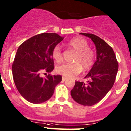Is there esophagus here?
Returning a JSON list of instances; mask_svg holds the SVG:
<instances>
[{
	"label": "esophagus",
	"instance_id": "1",
	"mask_svg": "<svg viewBox=\"0 0 131 131\" xmlns=\"http://www.w3.org/2000/svg\"><path fill=\"white\" fill-rule=\"evenodd\" d=\"M67 79H68V78H67V77H62V80H63V81H64V80H67Z\"/></svg>",
	"mask_w": 131,
	"mask_h": 131
}]
</instances>
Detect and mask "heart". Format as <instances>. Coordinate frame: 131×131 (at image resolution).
Here are the masks:
<instances>
[{"mask_svg": "<svg viewBox=\"0 0 131 131\" xmlns=\"http://www.w3.org/2000/svg\"><path fill=\"white\" fill-rule=\"evenodd\" d=\"M66 45L77 52L73 59L74 63H64L58 66V73L66 77H73L80 73L82 69L86 72L93 68L95 61V53L89 48V43L86 39L82 37H75L68 41ZM52 56L57 63L62 61V53L59 45L53 48Z\"/></svg>", "mask_w": 131, "mask_h": 131, "instance_id": "heart-1", "label": "heart"}]
</instances>
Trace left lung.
Listing matches in <instances>:
<instances>
[{"label":"left lung","instance_id":"1","mask_svg":"<svg viewBox=\"0 0 131 131\" xmlns=\"http://www.w3.org/2000/svg\"><path fill=\"white\" fill-rule=\"evenodd\" d=\"M91 38L97 49V60L85 77L86 83L76 81L71 91L73 99L84 106H92L99 103L114 84L118 70V62L113 49L99 37L93 34L80 33Z\"/></svg>","mask_w":131,"mask_h":131}]
</instances>
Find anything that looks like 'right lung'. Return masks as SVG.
<instances>
[{
    "label": "right lung",
    "mask_w": 131,
    "mask_h": 131,
    "mask_svg": "<svg viewBox=\"0 0 131 131\" xmlns=\"http://www.w3.org/2000/svg\"><path fill=\"white\" fill-rule=\"evenodd\" d=\"M63 38L56 33L38 34L24 41L17 49L12 64L14 82L20 94L28 102L38 104L52 97L61 75L51 73L54 68L52 51Z\"/></svg>",
    "instance_id": "add662e5"
}]
</instances>
